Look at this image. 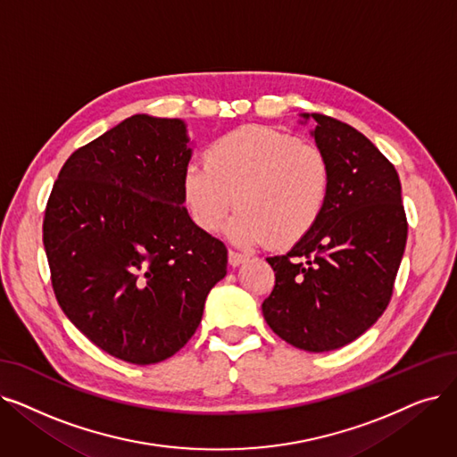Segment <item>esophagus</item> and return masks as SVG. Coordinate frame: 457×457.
Here are the masks:
<instances>
[{"label":"esophagus","mask_w":457,"mask_h":457,"mask_svg":"<svg viewBox=\"0 0 457 457\" xmlns=\"http://www.w3.org/2000/svg\"><path fill=\"white\" fill-rule=\"evenodd\" d=\"M248 260V257L245 255V253H239V252H233V250H229L228 252V262H229V265L231 267H239L241 263H245Z\"/></svg>","instance_id":"1"}]
</instances>
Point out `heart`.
Segmentation results:
<instances>
[{"label":"heart","instance_id":"obj_1","mask_svg":"<svg viewBox=\"0 0 457 457\" xmlns=\"http://www.w3.org/2000/svg\"><path fill=\"white\" fill-rule=\"evenodd\" d=\"M205 166L183 171V204L205 233L222 228L241 209L229 237L243 246L269 243L291 248L321 220L332 188L325 151L312 142L263 125L222 134L205 149Z\"/></svg>","mask_w":457,"mask_h":457}]
</instances>
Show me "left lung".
<instances>
[{"label":"left lung","instance_id":"obj_1","mask_svg":"<svg viewBox=\"0 0 457 457\" xmlns=\"http://www.w3.org/2000/svg\"><path fill=\"white\" fill-rule=\"evenodd\" d=\"M303 117L313 119L332 188L313 231L286 255L267 257L276 280L262 310L282 340L325 353L359 338L386 310L407 216L398 171L362 132L323 113Z\"/></svg>","mask_w":457,"mask_h":457}]
</instances>
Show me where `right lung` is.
I'll return each mask as SVG.
<instances>
[{
  "mask_svg": "<svg viewBox=\"0 0 457 457\" xmlns=\"http://www.w3.org/2000/svg\"><path fill=\"white\" fill-rule=\"evenodd\" d=\"M181 119L132 115L76 149L48 197L43 243L72 325L130 364L170 359L202 323L228 250L183 207Z\"/></svg>",
  "mask_w": 457,
  "mask_h": 457,
  "instance_id": "obj_1",
  "label": "right lung"
}]
</instances>
